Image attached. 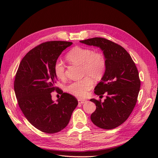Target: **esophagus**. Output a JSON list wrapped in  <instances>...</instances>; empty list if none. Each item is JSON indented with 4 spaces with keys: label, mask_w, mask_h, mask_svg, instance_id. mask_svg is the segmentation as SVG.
Returning <instances> with one entry per match:
<instances>
[{
    "label": "esophagus",
    "mask_w": 158,
    "mask_h": 158,
    "mask_svg": "<svg viewBox=\"0 0 158 158\" xmlns=\"http://www.w3.org/2000/svg\"><path fill=\"white\" fill-rule=\"evenodd\" d=\"M85 102H86V101H85V100H80V99H79V100H78V102H79V104H82L83 103H85Z\"/></svg>",
    "instance_id": "34e87169"
}]
</instances>
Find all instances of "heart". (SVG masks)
Returning a JSON list of instances; mask_svg holds the SVG:
<instances>
[{"instance_id":"1","label":"heart","mask_w":158,"mask_h":158,"mask_svg":"<svg viewBox=\"0 0 158 158\" xmlns=\"http://www.w3.org/2000/svg\"><path fill=\"white\" fill-rule=\"evenodd\" d=\"M68 61L76 65L82 66V76H87L82 80L72 82L66 87L67 92L78 98L85 97L88 91L93 87V81L101 79L105 73L106 61L104 56L100 52L88 48L76 47L72 48L66 56ZM64 66L63 62L57 60L54 66L56 76L61 79L65 77Z\"/></svg>"}]
</instances>
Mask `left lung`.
<instances>
[{
    "label": "left lung",
    "instance_id": "obj_1",
    "mask_svg": "<svg viewBox=\"0 0 158 158\" xmlns=\"http://www.w3.org/2000/svg\"><path fill=\"white\" fill-rule=\"evenodd\" d=\"M80 42L100 48L106 61L105 73L94 93L107 97L103 102L90 99L96 105L91 120L104 129L116 128L128 118L137 101L140 81L135 63L122 46L108 40L93 38Z\"/></svg>",
    "mask_w": 158,
    "mask_h": 158
}]
</instances>
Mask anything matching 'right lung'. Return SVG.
Here are the masks:
<instances>
[{"mask_svg": "<svg viewBox=\"0 0 158 158\" xmlns=\"http://www.w3.org/2000/svg\"><path fill=\"white\" fill-rule=\"evenodd\" d=\"M72 42L52 41L32 48L21 61L14 82L16 99L22 113L36 129L53 134L63 129L70 120L78 101L63 93L54 102L51 93L56 90L55 62Z\"/></svg>", "mask_w": 158, "mask_h": 158, "instance_id": "add662e5", "label": "right lung"}]
</instances>
